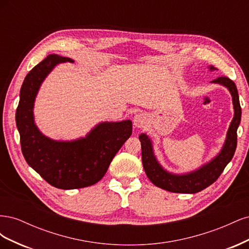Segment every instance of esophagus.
<instances>
[{
  "label": "esophagus",
  "mask_w": 249,
  "mask_h": 249,
  "mask_svg": "<svg viewBox=\"0 0 249 249\" xmlns=\"http://www.w3.org/2000/svg\"><path fill=\"white\" fill-rule=\"evenodd\" d=\"M146 122H147V118L144 114H143V113H138V114L134 116V119H133L134 126L136 127H142L146 124Z\"/></svg>",
  "instance_id": "esophagus-1"
}]
</instances>
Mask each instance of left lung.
<instances>
[{"label":"left lung","instance_id":"8db88e82","mask_svg":"<svg viewBox=\"0 0 249 249\" xmlns=\"http://www.w3.org/2000/svg\"><path fill=\"white\" fill-rule=\"evenodd\" d=\"M214 66H210V71H215ZM227 87L232 96L233 118L230 124L227 134V139L220 153L213 160L202 165L196 170L185 175H173L165 170L159 162L157 161L152 141L146 134H140L141 141V157L143 168L145 170L147 178L154 185L175 193H196L207 187L212 185L220 177L225 166L232 159L237 147V129L241 122V106L239 102V94L236 84L228 77H219L212 81Z\"/></svg>","mask_w":249,"mask_h":249}]
</instances>
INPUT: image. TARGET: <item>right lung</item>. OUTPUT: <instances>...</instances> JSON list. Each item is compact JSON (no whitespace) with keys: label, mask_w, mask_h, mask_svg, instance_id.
<instances>
[{"label":"right lung","mask_w":249,"mask_h":249,"mask_svg":"<svg viewBox=\"0 0 249 249\" xmlns=\"http://www.w3.org/2000/svg\"><path fill=\"white\" fill-rule=\"evenodd\" d=\"M62 62H73L56 54L29 71L22 83L16 120L25 160L40 177L59 189H78L99 182L124 143L132 135V122L101 123L85 138L56 141L41 134L34 123L35 97L43 80Z\"/></svg>","instance_id":"obj_1"}]
</instances>
